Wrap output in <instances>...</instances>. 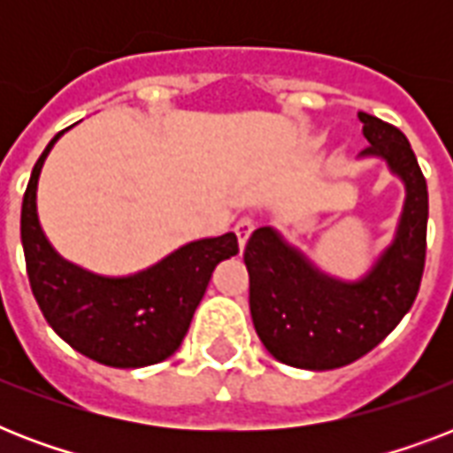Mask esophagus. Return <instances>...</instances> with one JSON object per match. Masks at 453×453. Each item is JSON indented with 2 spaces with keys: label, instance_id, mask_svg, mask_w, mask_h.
<instances>
[{
  "label": "esophagus",
  "instance_id": "1",
  "mask_svg": "<svg viewBox=\"0 0 453 453\" xmlns=\"http://www.w3.org/2000/svg\"><path fill=\"white\" fill-rule=\"evenodd\" d=\"M234 233H237V240H240V249L247 247V240L254 233V220L244 216V219L237 220V226H234Z\"/></svg>",
  "mask_w": 453,
  "mask_h": 453
}]
</instances>
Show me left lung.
Segmentation results:
<instances>
[{"mask_svg": "<svg viewBox=\"0 0 453 453\" xmlns=\"http://www.w3.org/2000/svg\"><path fill=\"white\" fill-rule=\"evenodd\" d=\"M369 148L404 183L395 240L355 282L317 268L275 227L247 242L249 308L256 334L275 359L298 369H338L373 350L414 305L426 265L428 185L407 136L379 117L359 112Z\"/></svg>", "mask_w": 453, "mask_h": 453, "instance_id": "1", "label": "left lung"}]
</instances>
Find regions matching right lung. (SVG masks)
Returning <instances> with one entry per match:
<instances>
[{
  "label": "right lung",
  "instance_id": "right-lung-1",
  "mask_svg": "<svg viewBox=\"0 0 453 453\" xmlns=\"http://www.w3.org/2000/svg\"><path fill=\"white\" fill-rule=\"evenodd\" d=\"M63 134L51 138L35 164L20 209V242L32 294L51 329L88 359L117 369L164 362L183 343L216 265L240 251L237 234L183 244L127 277L96 275L65 261L46 240L37 216L39 173Z\"/></svg>",
  "mask_w": 453,
  "mask_h": 453
}]
</instances>
